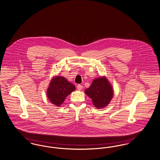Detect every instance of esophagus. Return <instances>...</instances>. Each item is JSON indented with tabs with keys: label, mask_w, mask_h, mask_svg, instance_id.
I'll list each match as a JSON object with an SVG mask.
<instances>
[{
	"label": "esophagus",
	"mask_w": 160,
	"mask_h": 160,
	"mask_svg": "<svg viewBox=\"0 0 160 160\" xmlns=\"http://www.w3.org/2000/svg\"><path fill=\"white\" fill-rule=\"evenodd\" d=\"M77 89H78V91H81V90H82V89H83V86L81 85V84H78V85H77Z\"/></svg>",
	"instance_id": "esophagus-1"
}]
</instances>
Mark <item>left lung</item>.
Returning a JSON list of instances; mask_svg holds the SVG:
<instances>
[{"label":"left lung","instance_id":"1","mask_svg":"<svg viewBox=\"0 0 160 160\" xmlns=\"http://www.w3.org/2000/svg\"><path fill=\"white\" fill-rule=\"evenodd\" d=\"M85 93L92 99L97 108L107 106L113 97V89L106 76L95 78L91 86L85 89Z\"/></svg>","mask_w":160,"mask_h":160}]
</instances>
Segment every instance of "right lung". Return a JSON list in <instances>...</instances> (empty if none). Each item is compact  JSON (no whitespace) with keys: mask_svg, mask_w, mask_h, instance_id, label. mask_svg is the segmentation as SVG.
Instances as JSON below:
<instances>
[{"mask_svg":"<svg viewBox=\"0 0 160 160\" xmlns=\"http://www.w3.org/2000/svg\"><path fill=\"white\" fill-rule=\"evenodd\" d=\"M75 90V86L69 82L66 78L61 76H54L47 89V97L50 102L59 107L66 97Z\"/></svg>","mask_w":160,"mask_h":160,"instance_id":"obj_1","label":"right lung"}]
</instances>
